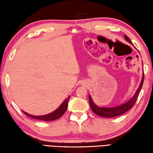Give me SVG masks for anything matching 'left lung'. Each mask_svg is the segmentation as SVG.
Segmentation results:
<instances>
[{
    "label": "left lung",
    "instance_id": "1",
    "mask_svg": "<svg viewBox=\"0 0 153 153\" xmlns=\"http://www.w3.org/2000/svg\"><path fill=\"white\" fill-rule=\"evenodd\" d=\"M125 39H126L128 42L132 45V42H131V40L129 39V37H127V35H125ZM143 80H144V74H143L142 80H141V83H140L139 85V88L137 89V91L134 94V95L133 96V97L131 98L129 101L125 102V104L115 106V107H111V108L100 107V106H97L95 103H94L93 100H92V98L91 97V95H89V104H90V106H91L92 111H93L95 114H97V116L104 117V118H113V117H116V116H120V115L123 114L125 112H127V111H129L130 108L133 107V106L134 105L136 102H137V100L138 97H139L140 91H141V90L142 85H143Z\"/></svg>",
    "mask_w": 153,
    "mask_h": 153
}]
</instances>
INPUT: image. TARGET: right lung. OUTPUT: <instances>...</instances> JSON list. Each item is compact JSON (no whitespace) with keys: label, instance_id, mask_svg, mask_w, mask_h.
Wrapping results in <instances>:
<instances>
[{"label":"right lung","instance_id":"obj_1","mask_svg":"<svg viewBox=\"0 0 153 153\" xmlns=\"http://www.w3.org/2000/svg\"><path fill=\"white\" fill-rule=\"evenodd\" d=\"M70 96H68V97L64 100V102H62L61 105H60L57 109L49 114L44 115V116H33V115L28 114L24 111L23 112H24L26 116L30 117V118H32L37 119V120H44V121H51V120H56V119H58L59 118H60V117H61L62 115L65 113L67 108H68V102H69V100H70Z\"/></svg>","mask_w":153,"mask_h":153}]
</instances>
